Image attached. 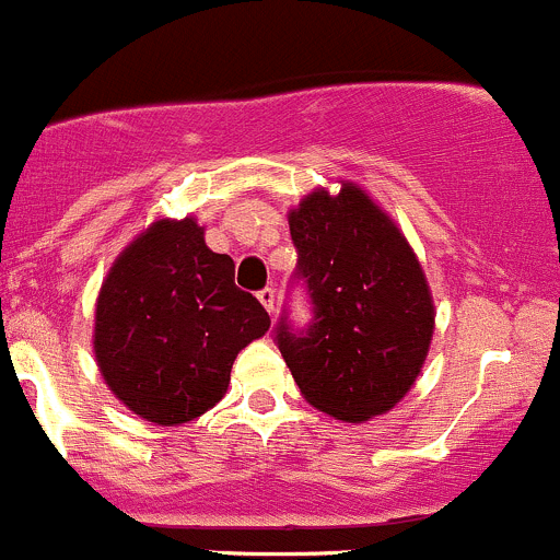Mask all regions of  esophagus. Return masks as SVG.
Returning a JSON list of instances; mask_svg holds the SVG:
<instances>
[{"mask_svg":"<svg viewBox=\"0 0 560 560\" xmlns=\"http://www.w3.org/2000/svg\"><path fill=\"white\" fill-rule=\"evenodd\" d=\"M258 302L264 304V307H267V313L272 315L275 313V304H278V293H275V288H261V291H258Z\"/></svg>","mask_w":560,"mask_h":560,"instance_id":"obj_1","label":"esophagus"}]
</instances>
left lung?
Instances as JSON below:
<instances>
[{"mask_svg":"<svg viewBox=\"0 0 560 560\" xmlns=\"http://www.w3.org/2000/svg\"><path fill=\"white\" fill-rule=\"evenodd\" d=\"M296 272L313 318L282 310L275 342L310 406L342 422H368L402 400L433 337V299L397 225L346 182L293 209Z\"/></svg>","mask_w":560,"mask_h":560,"instance_id":"8db88e82","label":"left lung"}]
</instances>
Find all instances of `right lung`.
Listing matches in <instances>:
<instances>
[{
  "label": "right lung",
  "instance_id": "add662e5",
  "mask_svg": "<svg viewBox=\"0 0 560 560\" xmlns=\"http://www.w3.org/2000/svg\"><path fill=\"white\" fill-rule=\"evenodd\" d=\"M269 313L234 285L192 218L158 220L110 267L94 313V357L132 413L174 428L223 400L236 353Z\"/></svg>",
  "mask_w": 560,
  "mask_h": 560
}]
</instances>
